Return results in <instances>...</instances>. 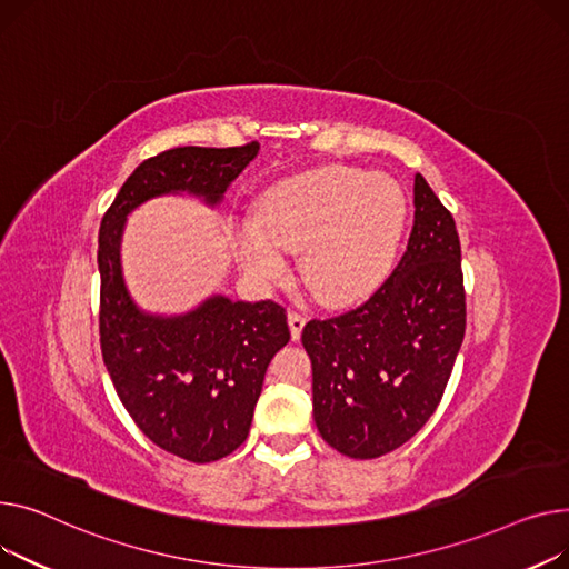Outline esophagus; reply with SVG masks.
<instances>
[{
    "label": "esophagus",
    "instance_id": "esophagus-1",
    "mask_svg": "<svg viewBox=\"0 0 569 569\" xmlns=\"http://www.w3.org/2000/svg\"><path fill=\"white\" fill-rule=\"evenodd\" d=\"M287 321H289V330H291V338L298 340L300 332H303V326H306V317L298 315V312H289L287 315Z\"/></svg>",
    "mask_w": 569,
    "mask_h": 569
}]
</instances>
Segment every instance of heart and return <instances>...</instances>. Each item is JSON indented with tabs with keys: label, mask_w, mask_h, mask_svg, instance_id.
<instances>
[{
	"label": "heart",
	"mask_w": 569,
	"mask_h": 569,
	"mask_svg": "<svg viewBox=\"0 0 569 569\" xmlns=\"http://www.w3.org/2000/svg\"><path fill=\"white\" fill-rule=\"evenodd\" d=\"M405 224L407 197L395 179L323 164L261 194L257 220L237 241V257L246 273L271 282L284 271L280 250L300 252L308 291L326 308H349L383 284Z\"/></svg>",
	"instance_id": "b5f03b06"
}]
</instances>
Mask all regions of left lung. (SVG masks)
<instances>
[{"label":"left lung","instance_id":"obj_1","mask_svg":"<svg viewBox=\"0 0 569 569\" xmlns=\"http://www.w3.org/2000/svg\"><path fill=\"white\" fill-rule=\"evenodd\" d=\"M413 229L392 276L360 308L312 319V407L321 439L353 459L381 457L437 411L466 328L459 233L416 174Z\"/></svg>","mask_w":569,"mask_h":569}]
</instances>
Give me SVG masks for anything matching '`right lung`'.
I'll return each instance as SVG.
<instances>
[{
    "instance_id": "1",
    "label": "right lung",
    "mask_w": 569,
    "mask_h": 569,
    "mask_svg": "<svg viewBox=\"0 0 569 569\" xmlns=\"http://www.w3.org/2000/svg\"><path fill=\"white\" fill-rule=\"evenodd\" d=\"M259 144L177 147L144 160L98 231L100 351L121 405L162 450L207 463L237 450L250 431L266 367L289 342L284 308L273 300L213 293L181 315L142 310L121 269L128 216L149 199L190 194L216 209Z\"/></svg>"
}]
</instances>
